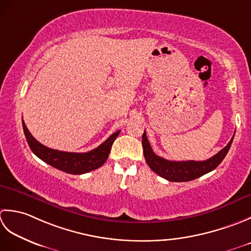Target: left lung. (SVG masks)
Instances as JSON below:
<instances>
[{
	"label": "left lung",
	"mask_w": 251,
	"mask_h": 251,
	"mask_svg": "<svg viewBox=\"0 0 251 251\" xmlns=\"http://www.w3.org/2000/svg\"><path fill=\"white\" fill-rule=\"evenodd\" d=\"M233 139L234 136L228 142V144L218 154L203 161H171L157 156L151 150L145 131L142 136V145L147 165L158 176L170 182H187L195 180V178L214 170L226 156L229 147L232 145Z\"/></svg>",
	"instance_id": "1"
}]
</instances>
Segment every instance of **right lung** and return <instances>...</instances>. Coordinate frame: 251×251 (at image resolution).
Masks as SVG:
<instances>
[{
	"label": "right lung",
	"instance_id": "add662e5",
	"mask_svg": "<svg viewBox=\"0 0 251 251\" xmlns=\"http://www.w3.org/2000/svg\"><path fill=\"white\" fill-rule=\"evenodd\" d=\"M23 127L25 140H27L29 147L31 148L35 156H38L44 162L49 163L50 166L66 173H70V175H83V173L93 171L103 166L109 156L112 143L120 133V130L115 132L99 147L88 152H68L52 150V148L41 144L31 135L24 120Z\"/></svg>",
	"mask_w": 251,
	"mask_h": 251
}]
</instances>
